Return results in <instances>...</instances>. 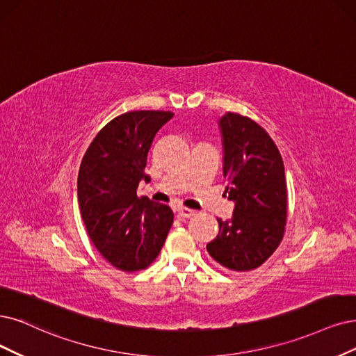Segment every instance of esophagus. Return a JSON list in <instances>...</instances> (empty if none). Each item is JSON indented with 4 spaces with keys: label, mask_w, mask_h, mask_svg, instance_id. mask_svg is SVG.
<instances>
[{
    "label": "esophagus",
    "mask_w": 356,
    "mask_h": 356,
    "mask_svg": "<svg viewBox=\"0 0 356 356\" xmlns=\"http://www.w3.org/2000/svg\"><path fill=\"white\" fill-rule=\"evenodd\" d=\"M193 214L195 213L192 211V209H189V208H185V207L177 208V216L181 217V218H191Z\"/></svg>",
    "instance_id": "esophagus-1"
}]
</instances>
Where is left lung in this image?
Listing matches in <instances>:
<instances>
[{
  "mask_svg": "<svg viewBox=\"0 0 356 356\" xmlns=\"http://www.w3.org/2000/svg\"><path fill=\"white\" fill-rule=\"evenodd\" d=\"M226 195L234 202L230 220L207 245L218 264L233 271L259 267L282 242L287 217L282 155L267 131L236 113L218 118Z\"/></svg>",
  "mask_w": 356,
  "mask_h": 356,
  "instance_id": "obj_1",
  "label": "left lung"
}]
</instances>
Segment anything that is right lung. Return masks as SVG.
I'll list each match as a JSON object with an SVG mask.
<instances>
[{
	"instance_id": "obj_1",
	"label": "right lung",
	"mask_w": 356,
	"mask_h": 356,
	"mask_svg": "<svg viewBox=\"0 0 356 356\" xmlns=\"http://www.w3.org/2000/svg\"><path fill=\"white\" fill-rule=\"evenodd\" d=\"M171 111H130L115 117L89 145L77 177V200L92 243L123 271L147 268L160 254L173 211L138 196L148 151Z\"/></svg>"
}]
</instances>
